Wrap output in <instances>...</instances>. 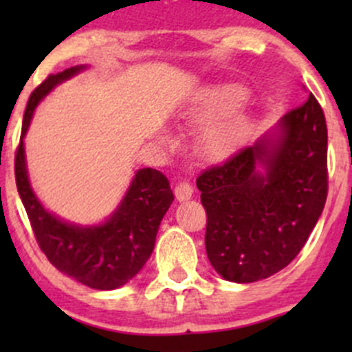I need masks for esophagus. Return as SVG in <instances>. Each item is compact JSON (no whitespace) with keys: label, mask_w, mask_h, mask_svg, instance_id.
I'll use <instances>...</instances> for the list:
<instances>
[{"label":"esophagus","mask_w":352,"mask_h":352,"mask_svg":"<svg viewBox=\"0 0 352 352\" xmlns=\"http://www.w3.org/2000/svg\"><path fill=\"white\" fill-rule=\"evenodd\" d=\"M173 192H175V197L179 199V201H187V199L192 197V186H190L187 180H180V182L175 184V189H173Z\"/></svg>","instance_id":"1"}]
</instances>
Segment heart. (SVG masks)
Instances as JSON below:
<instances>
[{
    "mask_svg": "<svg viewBox=\"0 0 352 352\" xmlns=\"http://www.w3.org/2000/svg\"><path fill=\"white\" fill-rule=\"evenodd\" d=\"M247 94L242 88L218 87L206 91L189 110L194 124H209L219 120L204 134L201 150L209 160H223L230 156L243 141L247 120L236 110L243 105Z\"/></svg>",
    "mask_w": 352,
    "mask_h": 352,
    "instance_id": "obj_1",
    "label": "heart"
}]
</instances>
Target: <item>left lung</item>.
<instances>
[{
  "label": "left lung",
  "instance_id": "8db88e82",
  "mask_svg": "<svg viewBox=\"0 0 352 352\" xmlns=\"http://www.w3.org/2000/svg\"><path fill=\"white\" fill-rule=\"evenodd\" d=\"M196 184L208 216L206 252L219 276L255 283L285 269L327 201V124L314 94L283 117L276 140L264 136L209 166Z\"/></svg>",
  "mask_w": 352,
  "mask_h": 352
}]
</instances>
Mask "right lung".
Returning <instances> with one entry per match:
<instances>
[{
    "instance_id": "add662e5",
    "label": "right lung",
    "mask_w": 352,
    "mask_h": 352,
    "mask_svg": "<svg viewBox=\"0 0 352 352\" xmlns=\"http://www.w3.org/2000/svg\"><path fill=\"white\" fill-rule=\"evenodd\" d=\"M81 69L83 66H74L51 74L30 94L15 155L16 189L35 240L49 262L81 285L94 289H116L131 281L150 258L160 221L168 211L173 194L162 172L140 170L112 218L104 225L88 228L67 225L38 202L28 184L23 136L38 102L56 85Z\"/></svg>"
}]
</instances>
